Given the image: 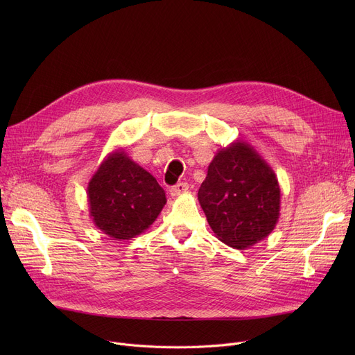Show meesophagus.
Masks as SVG:
<instances>
[{"label": "esophagus", "instance_id": "34e87169", "mask_svg": "<svg viewBox=\"0 0 355 355\" xmlns=\"http://www.w3.org/2000/svg\"><path fill=\"white\" fill-rule=\"evenodd\" d=\"M187 191H189V184L187 182H178V184L174 185V187H171L170 194L173 197H178V196L187 193Z\"/></svg>", "mask_w": 355, "mask_h": 355}]
</instances>
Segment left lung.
<instances>
[{
  "instance_id": "left-lung-1",
  "label": "left lung",
  "mask_w": 355,
  "mask_h": 355,
  "mask_svg": "<svg viewBox=\"0 0 355 355\" xmlns=\"http://www.w3.org/2000/svg\"><path fill=\"white\" fill-rule=\"evenodd\" d=\"M198 201L216 237L245 250L273 232L281 211V187L256 149L237 139L214 155Z\"/></svg>"
}]
</instances>
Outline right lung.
Wrapping results in <instances>:
<instances>
[{"label":"right lung","mask_w":355,"mask_h":355,"mask_svg":"<svg viewBox=\"0 0 355 355\" xmlns=\"http://www.w3.org/2000/svg\"><path fill=\"white\" fill-rule=\"evenodd\" d=\"M93 225L114 240H130L144 233L159 216L166 197L149 174L125 149L107 154L87 185Z\"/></svg>","instance_id":"right-lung-1"}]
</instances>
